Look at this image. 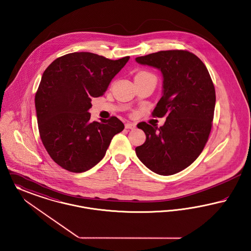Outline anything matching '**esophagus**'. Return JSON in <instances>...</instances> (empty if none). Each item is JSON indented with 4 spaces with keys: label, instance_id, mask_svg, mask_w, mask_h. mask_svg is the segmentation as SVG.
Returning a JSON list of instances; mask_svg holds the SVG:
<instances>
[{
    "label": "esophagus",
    "instance_id": "1",
    "mask_svg": "<svg viewBox=\"0 0 251 251\" xmlns=\"http://www.w3.org/2000/svg\"><path fill=\"white\" fill-rule=\"evenodd\" d=\"M125 127H126V129H134V128L136 127V126H135V124H133V123H126V124L125 125Z\"/></svg>",
    "mask_w": 251,
    "mask_h": 251
}]
</instances>
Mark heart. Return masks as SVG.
<instances>
[{
	"mask_svg": "<svg viewBox=\"0 0 251 251\" xmlns=\"http://www.w3.org/2000/svg\"><path fill=\"white\" fill-rule=\"evenodd\" d=\"M150 75V74L147 72H140L137 74V75Z\"/></svg>",
	"mask_w": 251,
	"mask_h": 251,
	"instance_id": "1",
	"label": "heart"
}]
</instances>
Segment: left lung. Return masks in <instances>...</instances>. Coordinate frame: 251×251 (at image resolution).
I'll return each instance as SVG.
<instances>
[{
    "label": "left lung",
    "mask_w": 251,
    "mask_h": 251,
    "mask_svg": "<svg viewBox=\"0 0 251 251\" xmlns=\"http://www.w3.org/2000/svg\"><path fill=\"white\" fill-rule=\"evenodd\" d=\"M136 61L161 71L163 95L152 115L166 116L160 127L138 124L146 141L136 147L137 157L156 174H176L198 158L209 140L215 106L211 75L200 58L187 50L159 51Z\"/></svg>",
    "instance_id": "1"
}]
</instances>
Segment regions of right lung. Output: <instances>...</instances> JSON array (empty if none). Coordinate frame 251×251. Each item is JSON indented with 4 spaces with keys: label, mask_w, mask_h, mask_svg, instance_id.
<instances>
[{
    "label": "right lung",
    "mask_w": 251,
    "mask_h": 251,
    "mask_svg": "<svg viewBox=\"0 0 251 251\" xmlns=\"http://www.w3.org/2000/svg\"><path fill=\"white\" fill-rule=\"evenodd\" d=\"M129 56L111 60L88 52L67 53L44 71L35 96L40 139L60 167L88 171L106 154L125 126L112 116L91 121L93 97L102 96Z\"/></svg>",
    "instance_id": "right-lung-1"
}]
</instances>
